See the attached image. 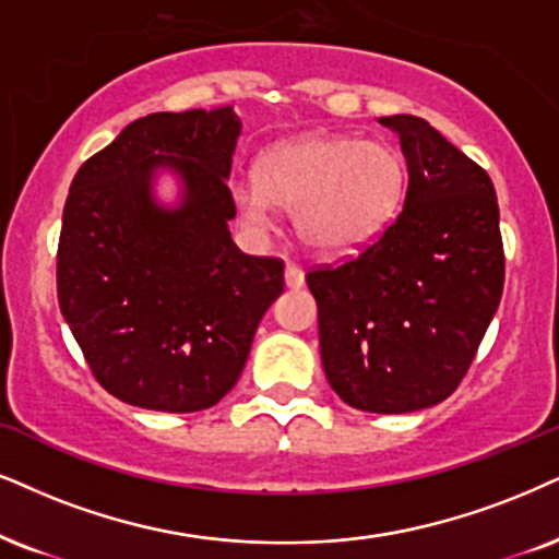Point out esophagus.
<instances>
[{"mask_svg": "<svg viewBox=\"0 0 559 559\" xmlns=\"http://www.w3.org/2000/svg\"><path fill=\"white\" fill-rule=\"evenodd\" d=\"M285 285L290 287V290H298V287L306 285V272L298 264H287L285 266Z\"/></svg>", "mask_w": 559, "mask_h": 559, "instance_id": "esophagus-1", "label": "esophagus"}]
</instances>
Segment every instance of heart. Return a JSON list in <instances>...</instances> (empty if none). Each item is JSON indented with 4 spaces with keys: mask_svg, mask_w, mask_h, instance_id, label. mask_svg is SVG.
I'll return each instance as SVG.
<instances>
[{
    "mask_svg": "<svg viewBox=\"0 0 559 559\" xmlns=\"http://www.w3.org/2000/svg\"><path fill=\"white\" fill-rule=\"evenodd\" d=\"M406 163L394 144L347 134H302L261 155L257 183L238 186L236 206L253 227L272 206L295 212L298 236L321 257L368 246L402 206Z\"/></svg>",
    "mask_w": 559,
    "mask_h": 559,
    "instance_id": "heart-1",
    "label": "heart"
}]
</instances>
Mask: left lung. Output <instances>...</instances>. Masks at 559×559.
Listing matches in <instances>:
<instances>
[{"mask_svg": "<svg viewBox=\"0 0 559 559\" xmlns=\"http://www.w3.org/2000/svg\"><path fill=\"white\" fill-rule=\"evenodd\" d=\"M406 157L404 210L360 257L306 274L323 373L376 415L451 396L500 306L506 253L485 168L417 116H383Z\"/></svg>", "mask_w": 559, "mask_h": 559, "instance_id": "8db88e82", "label": "left lung"}]
</instances>
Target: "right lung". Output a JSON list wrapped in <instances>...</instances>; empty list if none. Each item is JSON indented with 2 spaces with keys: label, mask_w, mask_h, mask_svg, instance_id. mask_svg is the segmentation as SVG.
<instances>
[{
  "label": "right lung",
  "mask_w": 559,
  "mask_h": 559,
  "mask_svg": "<svg viewBox=\"0 0 559 559\" xmlns=\"http://www.w3.org/2000/svg\"><path fill=\"white\" fill-rule=\"evenodd\" d=\"M240 119L233 108L150 114L69 186L57 253L64 321L108 394L155 412H199L236 385L285 264L248 257L227 223ZM174 169L182 202L152 197Z\"/></svg>",
  "instance_id": "right-lung-1"
}]
</instances>
